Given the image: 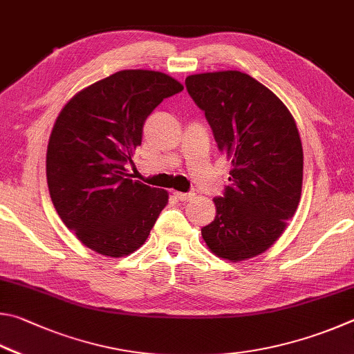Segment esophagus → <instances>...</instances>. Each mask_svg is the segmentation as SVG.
<instances>
[{"label": "esophagus", "mask_w": 354, "mask_h": 354, "mask_svg": "<svg viewBox=\"0 0 354 354\" xmlns=\"http://www.w3.org/2000/svg\"><path fill=\"white\" fill-rule=\"evenodd\" d=\"M174 194H176V197L180 202H189V201H193L194 197H196L194 193H178V191H177V193H174Z\"/></svg>", "instance_id": "obj_1"}]
</instances>
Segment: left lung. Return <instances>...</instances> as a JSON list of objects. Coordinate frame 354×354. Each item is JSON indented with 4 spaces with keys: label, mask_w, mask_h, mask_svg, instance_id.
<instances>
[{
    "label": "left lung",
    "mask_w": 354,
    "mask_h": 354,
    "mask_svg": "<svg viewBox=\"0 0 354 354\" xmlns=\"http://www.w3.org/2000/svg\"><path fill=\"white\" fill-rule=\"evenodd\" d=\"M185 84L233 166L224 197L213 199L216 218L202 228V238L214 255L232 263L261 255L286 230L300 202L303 147L294 116L245 73L191 74Z\"/></svg>",
    "instance_id": "8db88e82"
}]
</instances>
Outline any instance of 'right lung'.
<instances>
[{
    "instance_id": "add662e5",
    "label": "right lung",
    "mask_w": 354,
    "mask_h": 354,
    "mask_svg": "<svg viewBox=\"0 0 354 354\" xmlns=\"http://www.w3.org/2000/svg\"><path fill=\"white\" fill-rule=\"evenodd\" d=\"M183 85L151 70H122L76 93L54 122L46 152L49 196L85 247L110 258L146 243L167 205L166 189L129 177L152 110Z\"/></svg>"
}]
</instances>
